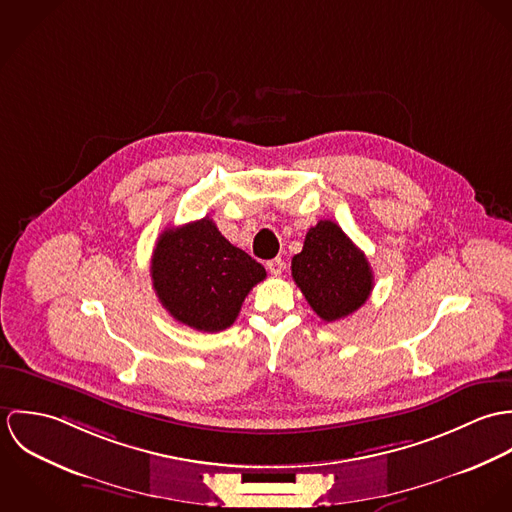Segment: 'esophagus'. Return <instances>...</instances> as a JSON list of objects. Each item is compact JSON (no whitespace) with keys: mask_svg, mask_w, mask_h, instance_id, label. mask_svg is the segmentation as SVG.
<instances>
[{"mask_svg":"<svg viewBox=\"0 0 512 512\" xmlns=\"http://www.w3.org/2000/svg\"><path fill=\"white\" fill-rule=\"evenodd\" d=\"M266 268H268V272L272 276H280L284 272V268H286V262L282 258H274V260L266 262Z\"/></svg>","mask_w":512,"mask_h":512,"instance_id":"obj_1","label":"esophagus"}]
</instances>
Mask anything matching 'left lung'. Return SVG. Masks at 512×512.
<instances>
[{"label": "left lung", "instance_id": "left-lung-1", "mask_svg": "<svg viewBox=\"0 0 512 512\" xmlns=\"http://www.w3.org/2000/svg\"><path fill=\"white\" fill-rule=\"evenodd\" d=\"M293 282L323 321H339L365 305L374 278L365 252L333 220H319L292 260Z\"/></svg>", "mask_w": 512, "mask_h": 512}]
</instances>
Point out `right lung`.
Returning <instances> with one entry per match:
<instances>
[{"mask_svg": "<svg viewBox=\"0 0 512 512\" xmlns=\"http://www.w3.org/2000/svg\"><path fill=\"white\" fill-rule=\"evenodd\" d=\"M149 272L171 317L203 333L230 327L246 295L266 278L264 266L232 246L209 217L163 230Z\"/></svg>", "mask_w": 512, "mask_h": 512, "instance_id": "add662e5", "label": "right lung"}]
</instances>
